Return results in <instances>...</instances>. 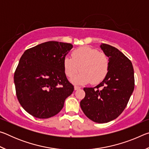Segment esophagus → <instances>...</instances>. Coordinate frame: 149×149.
<instances>
[{
  "label": "esophagus",
  "mask_w": 149,
  "mask_h": 149,
  "mask_svg": "<svg viewBox=\"0 0 149 149\" xmlns=\"http://www.w3.org/2000/svg\"><path fill=\"white\" fill-rule=\"evenodd\" d=\"M80 88H81V87H79V86H74V90L76 91V90H77V89H79Z\"/></svg>",
  "instance_id": "esophagus-1"
}]
</instances>
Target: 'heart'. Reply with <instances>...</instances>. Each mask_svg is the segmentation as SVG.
I'll list each match as a JSON object with an SVG mask.
<instances>
[{
	"instance_id": "b5f03b06",
	"label": "heart",
	"mask_w": 149,
	"mask_h": 149,
	"mask_svg": "<svg viewBox=\"0 0 149 149\" xmlns=\"http://www.w3.org/2000/svg\"><path fill=\"white\" fill-rule=\"evenodd\" d=\"M62 64L65 74L68 77H72L79 70L81 71L79 74L70 79L73 84L84 85L89 82L97 84L107 76L109 59L104 52L85 46L74 50L72 58L65 57Z\"/></svg>"
}]
</instances>
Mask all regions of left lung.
Instances as JSON below:
<instances>
[{
	"label": "left lung",
	"instance_id": "1",
	"mask_svg": "<svg viewBox=\"0 0 149 149\" xmlns=\"http://www.w3.org/2000/svg\"><path fill=\"white\" fill-rule=\"evenodd\" d=\"M100 47L109 59L108 74L96 87L84 88L85 97L80 107L91 120L104 123L122 114L133 93L135 81L132 63L122 52L104 43Z\"/></svg>",
	"mask_w": 149,
	"mask_h": 149
}]
</instances>
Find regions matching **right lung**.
<instances>
[{"mask_svg":"<svg viewBox=\"0 0 149 149\" xmlns=\"http://www.w3.org/2000/svg\"><path fill=\"white\" fill-rule=\"evenodd\" d=\"M72 48L70 43L49 41L22 56L14 74L15 87L20 104L33 116L46 119L56 115L74 91L62 64Z\"/></svg>","mask_w":149,"mask_h":149,"instance_id":"1","label":"right lung"}]
</instances>
